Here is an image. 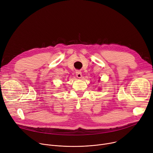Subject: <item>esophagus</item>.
Returning <instances> with one entry per match:
<instances>
[{
	"instance_id": "1",
	"label": "esophagus",
	"mask_w": 153,
	"mask_h": 153,
	"mask_svg": "<svg viewBox=\"0 0 153 153\" xmlns=\"http://www.w3.org/2000/svg\"><path fill=\"white\" fill-rule=\"evenodd\" d=\"M76 76L78 77V78H80L82 77V73L81 71H77L76 72Z\"/></svg>"
}]
</instances>
